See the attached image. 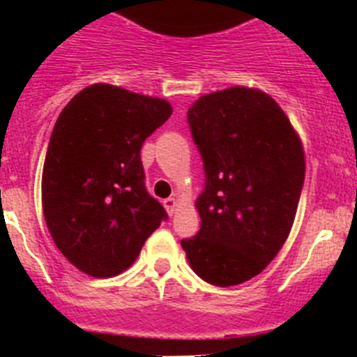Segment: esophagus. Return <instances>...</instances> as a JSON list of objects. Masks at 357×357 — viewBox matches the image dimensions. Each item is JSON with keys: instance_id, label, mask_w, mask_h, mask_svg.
Instances as JSON below:
<instances>
[{"instance_id": "esophagus-1", "label": "esophagus", "mask_w": 357, "mask_h": 357, "mask_svg": "<svg viewBox=\"0 0 357 357\" xmlns=\"http://www.w3.org/2000/svg\"><path fill=\"white\" fill-rule=\"evenodd\" d=\"M176 206H178L176 198H166V200H164V207H166V211H168L169 216H173V214H175Z\"/></svg>"}]
</instances>
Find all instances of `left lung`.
Listing matches in <instances>:
<instances>
[{
  "instance_id": "obj_1",
  "label": "left lung",
  "mask_w": 357,
  "mask_h": 357,
  "mask_svg": "<svg viewBox=\"0 0 357 357\" xmlns=\"http://www.w3.org/2000/svg\"><path fill=\"white\" fill-rule=\"evenodd\" d=\"M188 121L207 182L195 202L200 232L181 245L206 282L241 284L272 263L291 232L304 144L279 103L245 85L202 94Z\"/></svg>"
}]
</instances>
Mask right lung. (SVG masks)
<instances>
[{
	"label": "right lung",
	"instance_id": "add662e5",
	"mask_svg": "<svg viewBox=\"0 0 357 357\" xmlns=\"http://www.w3.org/2000/svg\"><path fill=\"white\" fill-rule=\"evenodd\" d=\"M172 112L168 100L110 84L87 85L62 109L44 159L43 213L80 272H125L166 218L144 188L141 146Z\"/></svg>",
	"mask_w": 357,
	"mask_h": 357
}]
</instances>
